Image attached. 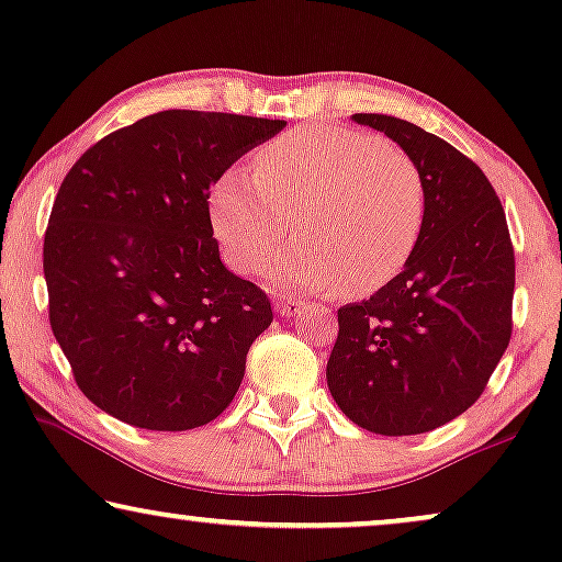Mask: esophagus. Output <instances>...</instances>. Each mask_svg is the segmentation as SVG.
<instances>
[{"label":"esophagus","instance_id":"1","mask_svg":"<svg viewBox=\"0 0 562 562\" xmlns=\"http://www.w3.org/2000/svg\"><path fill=\"white\" fill-rule=\"evenodd\" d=\"M304 302H299V299H279V302L273 304V310L281 314V317H299V314L304 312Z\"/></svg>","mask_w":562,"mask_h":562}]
</instances>
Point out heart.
Returning <instances> with one entry per match:
<instances>
[{
	"instance_id": "b5f03b06",
	"label": "heart",
	"mask_w": 562,
	"mask_h": 562,
	"mask_svg": "<svg viewBox=\"0 0 562 562\" xmlns=\"http://www.w3.org/2000/svg\"><path fill=\"white\" fill-rule=\"evenodd\" d=\"M229 266L258 273L294 233L302 245L271 266L291 291L368 294L402 271L425 222V179L402 145L350 127L302 125L229 171L210 196Z\"/></svg>"
}]
</instances>
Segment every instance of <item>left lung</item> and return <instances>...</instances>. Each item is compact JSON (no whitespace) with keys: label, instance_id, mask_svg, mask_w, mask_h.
<instances>
[{"label":"left lung","instance_id":"1","mask_svg":"<svg viewBox=\"0 0 562 562\" xmlns=\"http://www.w3.org/2000/svg\"><path fill=\"white\" fill-rule=\"evenodd\" d=\"M417 160L425 222L404 271L337 310L329 394L368 432L437 429L479 402L512 337L514 248L486 173L458 148L389 114H352Z\"/></svg>","mask_w":562,"mask_h":562}]
</instances>
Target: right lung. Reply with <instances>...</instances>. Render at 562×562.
Listing matches in <instances>:
<instances>
[{"instance_id": "add662e5", "label": "right lung", "mask_w": 562, "mask_h": 562, "mask_svg": "<svg viewBox=\"0 0 562 562\" xmlns=\"http://www.w3.org/2000/svg\"><path fill=\"white\" fill-rule=\"evenodd\" d=\"M283 127L166 110L102 137L66 173L43 243L50 329L102 412L181 432L235 398L273 312L263 289L220 260L206 199Z\"/></svg>"}]
</instances>
